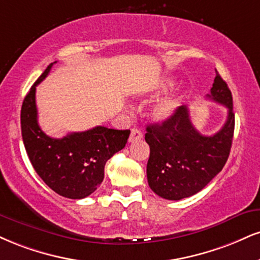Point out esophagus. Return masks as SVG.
<instances>
[{"label":"esophagus","mask_w":260,"mask_h":260,"mask_svg":"<svg viewBox=\"0 0 260 260\" xmlns=\"http://www.w3.org/2000/svg\"><path fill=\"white\" fill-rule=\"evenodd\" d=\"M143 133L142 131L138 129V128H133L132 132H131V136H129V143H133V142H137V140H140L143 139Z\"/></svg>","instance_id":"obj_1"}]
</instances>
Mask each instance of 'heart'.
I'll use <instances>...</instances> for the list:
<instances>
[{
	"mask_svg": "<svg viewBox=\"0 0 260 260\" xmlns=\"http://www.w3.org/2000/svg\"><path fill=\"white\" fill-rule=\"evenodd\" d=\"M174 84V79L172 77H165L160 82L158 88L166 89L170 88ZM180 104V95L179 93H173V94L164 96L158 100L151 109V116L156 121H166L168 120L172 115L176 112L178 106Z\"/></svg>",
	"mask_w": 260,
	"mask_h": 260,
	"instance_id": "1",
	"label": "heart"
}]
</instances>
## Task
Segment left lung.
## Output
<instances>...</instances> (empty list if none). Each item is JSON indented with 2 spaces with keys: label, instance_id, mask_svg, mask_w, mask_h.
Wrapping results in <instances>:
<instances>
[{
  "label": "left lung",
  "instance_id": "8db88e82",
  "mask_svg": "<svg viewBox=\"0 0 260 260\" xmlns=\"http://www.w3.org/2000/svg\"><path fill=\"white\" fill-rule=\"evenodd\" d=\"M207 98L228 108L224 126L213 136H203L193 127L186 105L179 106L162 123L146 126L145 140L150 146L148 183L162 199L181 200L195 195L228 161L235 114L229 87L218 73Z\"/></svg>",
  "mask_w": 260,
  "mask_h": 260
}]
</instances>
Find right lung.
Returning a JSON list of instances; mask_svg holds the SVG:
<instances>
[{
  "label": "right lung",
  "mask_w": 260,
  "mask_h": 260,
  "mask_svg": "<svg viewBox=\"0 0 260 260\" xmlns=\"http://www.w3.org/2000/svg\"><path fill=\"white\" fill-rule=\"evenodd\" d=\"M54 62L47 67L24 98L21 136L31 165L41 179L60 196L80 200L98 189L104 179L106 161L126 146L131 131L96 126L60 139L47 136L37 122L36 86L46 79Z\"/></svg>",
  "instance_id": "add662e5"
}]
</instances>
